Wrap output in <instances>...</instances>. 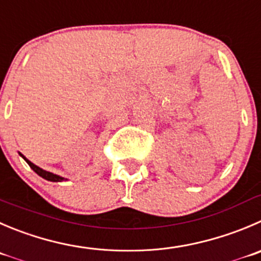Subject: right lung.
Segmentation results:
<instances>
[{"mask_svg":"<svg viewBox=\"0 0 261 261\" xmlns=\"http://www.w3.org/2000/svg\"><path fill=\"white\" fill-rule=\"evenodd\" d=\"M19 155L21 156V158L24 159V160L27 161V163H28V165L31 166L32 169L34 170V172L37 173V174L39 175V177H42L43 178V179H46V180H49V182H63V180H65L66 178H64V177H60V175H58V174H54V173H51V172H47V170H43L42 169V168H39V166H37L36 164H33L32 163V161H29L28 159L25 158V156L24 155H21L20 152H19Z\"/></svg>","mask_w":261,"mask_h":261,"instance_id":"right-lung-1","label":"right lung"}]
</instances>
